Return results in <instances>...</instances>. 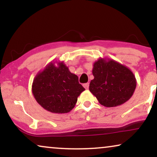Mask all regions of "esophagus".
Here are the masks:
<instances>
[{
	"mask_svg": "<svg viewBox=\"0 0 157 157\" xmlns=\"http://www.w3.org/2000/svg\"><path fill=\"white\" fill-rule=\"evenodd\" d=\"M89 82H87V83H85L84 85H83V86H84V87L85 89H88L89 88Z\"/></svg>",
	"mask_w": 157,
	"mask_h": 157,
	"instance_id": "obj_1",
	"label": "esophagus"
}]
</instances>
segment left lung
Instances as JSON below:
<instances>
[{
    "mask_svg": "<svg viewBox=\"0 0 157 157\" xmlns=\"http://www.w3.org/2000/svg\"><path fill=\"white\" fill-rule=\"evenodd\" d=\"M89 90L105 107H116L130 99L136 86L132 72L113 60L100 59L94 63Z\"/></svg>",
    "mask_w": 157,
    "mask_h": 157,
    "instance_id": "obj_1",
    "label": "left lung"
}]
</instances>
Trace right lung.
Masks as SVG:
<instances>
[{"label":"right lung","instance_id":"obj_1","mask_svg":"<svg viewBox=\"0 0 157 157\" xmlns=\"http://www.w3.org/2000/svg\"><path fill=\"white\" fill-rule=\"evenodd\" d=\"M84 90L78 77L71 73L62 62L59 67L49 64L35 77L32 86L33 94L39 105L55 113L70 112Z\"/></svg>","mask_w":157,"mask_h":157}]
</instances>
